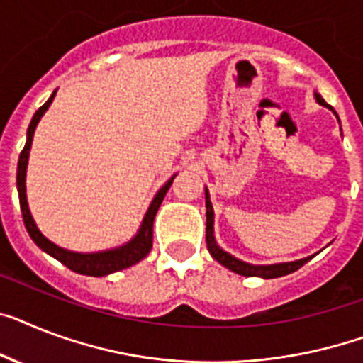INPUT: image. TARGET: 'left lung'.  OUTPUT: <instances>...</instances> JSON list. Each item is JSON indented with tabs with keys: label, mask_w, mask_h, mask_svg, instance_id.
I'll use <instances>...</instances> for the list:
<instances>
[{
	"label": "left lung",
	"mask_w": 363,
	"mask_h": 363,
	"mask_svg": "<svg viewBox=\"0 0 363 363\" xmlns=\"http://www.w3.org/2000/svg\"><path fill=\"white\" fill-rule=\"evenodd\" d=\"M315 98L321 106H328V104H326L319 94H315ZM206 242H208L209 254H211V256L220 263V265H224V267L230 269V271L238 272V274H241V277H262V278L284 277V274H289V272H295L296 269H301L304 263H308L311 257H313V256L304 257V259H298V262L277 263V265H250V263L241 262V259H238V257H233L230 256L228 252H224L223 248L217 247V242H215V238H213V206H211V202H209L208 189H206Z\"/></svg>",
	"instance_id": "left-lung-1"
}]
</instances>
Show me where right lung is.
I'll return each instance as SVG.
<instances>
[{
    "label": "right lung",
    "mask_w": 363,
    "mask_h": 363,
    "mask_svg": "<svg viewBox=\"0 0 363 363\" xmlns=\"http://www.w3.org/2000/svg\"><path fill=\"white\" fill-rule=\"evenodd\" d=\"M55 98V92L52 94V98L40 107V109L33 115V121L27 128V140L23 150L20 152V160H18V170H16V187H18V196H20V209H22L23 224H26L27 232L31 235V239L37 242V247H40L42 250L50 256H53L55 259L67 265L70 271L79 272V274H86V277H106L111 272L122 271V269H128L131 265H135L137 262H140L143 257L148 256V252L152 250V242H154V218L157 209H160L161 202H163L164 194L170 189L174 178H170L163 187L160 189V193L155 194V199L150 203L148 211L145 215V220L140 224L139 233L131 239L128 245L121 248H115V250H106V252H94V254H79V252H70V250H65V248L57 247L52 241H48L40 232H38L37 224L33 220L31 213H29V208H27V199H26V169H27V157H29V150H31L33 143V133H35V128H37L40 116L46 113V109L50 107L52 100Z\"/></svg>",
    "instance_id": "add662e5"
}]
</instances>
